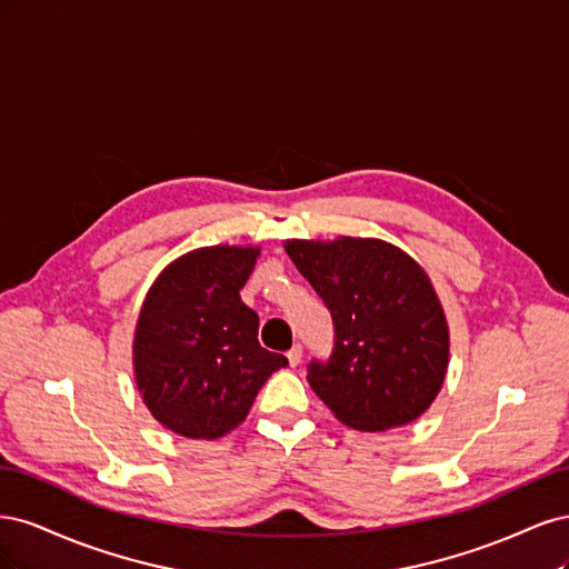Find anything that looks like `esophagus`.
Here are the masks:
<instances>
[{
  "instance_id": "obj_1",
  "label": "esophagus",
  "mask_w": 569,
  "mask_h": 569,
  "mask_svg": "<svg viewBox=\"0 0 569 569\" xmlns=\"http://www.w3.org/2000/svg\"><path fill=\"white\" fill-rule=\"evenodd\" d=\"M301 347L297 343V347H291L289 351H287V363H289V368H297L299 363H301Z\"/></svg>"
}]
</instances>
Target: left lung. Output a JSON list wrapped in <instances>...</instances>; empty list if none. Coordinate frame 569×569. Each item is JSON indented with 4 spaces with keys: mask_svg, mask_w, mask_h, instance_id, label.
Instances as JSON below:
<instances>
[{
    "mask_svg": "<svg viewBox=\"0 0 569 569\" xmlns=\"http://www.w3.org/2000/svg\"><path fill=\"white\" fill-rule=\"evenodd\" d=\"M284 251L330 308L335 351L308 366V385L360 432L418 420L449 370L451 337L435 284L385 239H287Z\"/></svg>",
    "mask_w": 569,
    "mask_h": 569,
    "instance_id": "left-lung-1",
    "label": "left lung"
}]
</instances>
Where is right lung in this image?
<instances>
[{
	"label": "right lung",
	"mask_w": 569,
	"mask_h": 569,
	"mask_svg": "<svg viewBox=\"0 0 569 569\" xmlns=\"http://www.w3.org/2000/svg\"><path fill=\"white\" fill-rule=\"evenodd\" d=\"M258 247H201L168 263L134 325V382L153 420L187 439L242 425L258 389L287 358L258 343V316L239 297Z\"/></svg>",
	"instance_id": "1"
}]
</instances>
